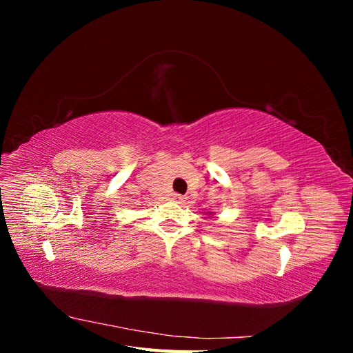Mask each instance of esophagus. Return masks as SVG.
I'll return each mask as SVG.
<instances>
[{"label": "esophagus", "instance_id": "34e87169", "mask_svg": "<svg viewBox=\"0 0 353 353\" xmlns=\"http://www.w3.org/2000/svg\"><path fill=\"white\" fill-rule=\"evenodd\" d=\"M174 200H175L176 203H183V201L185 200V197H183L181 194H174Z\"/></svg>", "mask_w": 353, "mask_h": 353}]
</instances>
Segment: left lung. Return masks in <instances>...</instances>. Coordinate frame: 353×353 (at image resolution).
<instances>
[{"instance_id": "1", "label": "left lung", "mask_w": 353, "mask_h": 353, "mask_svg": "<svg viewBox=\"0 0 353 353\" xmlns=\"http://www.w3.org/2000/svg\"><path fill=\"white\" fill-rule=\"evenodd\" d=\"M209 213V215H212V212H208Z\"/></svg>"}]
</instances>
